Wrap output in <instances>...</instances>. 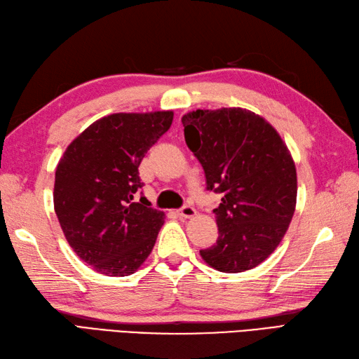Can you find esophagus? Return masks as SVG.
Segmentation results:
<instances>
[{"mask_svg": "<svg viewBox=\"0 0 359 359\" xmlns=\"http://www.w3.org/2000/svg\"><path fill=\"white\" fill-rule=\"evenodd\" d=\"M177 214L180 215V217H185V219H191V217H194V215L197 214V211L194 210L193 206H183V208H180V210L177 211Z\"/></svg>", "mask_w": 359, "mask_h": 359, "instance_id": "1", "label": "esophagus"}]
</instances>
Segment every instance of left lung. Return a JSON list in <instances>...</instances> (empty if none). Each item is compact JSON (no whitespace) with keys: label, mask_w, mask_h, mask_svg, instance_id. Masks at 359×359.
<instances>
[{"label":"left lung","mask_w":359,"mask_h":359,"mask_svg":"<svg viewBox=\"0 0 359 359\" xmlns=\"http://www.w3.org/2000/svg\"><path fill=\"white\" fill-rule=\"evenodd\" d=\"M187 145L202 163L215 208L219 238L200 251L226 273L257 268L285 237L297 205V168L272 125L240 107L183 114Z\"/></svg>","instance_id":"obj_1"}]
</instances>
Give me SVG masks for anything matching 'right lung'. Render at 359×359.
Wrapping results in <instances>:
<instances>
[{"instance_id":"add662e5","label":"right lung","mask_w":359,"mask_h":359,"mask_svg":"<svg viewBox=\"0 0 359 359\" xmlns=\"http://www.w3.org/2000/svg\"><path fill=\"white\" fill-rule=\"evenodd\" d=\"M174 113H114L67 147L56 166L53 205L69 245L93 271L135 273L151 254L165 214L140 196L139 165L170 130Z\"/></svg>"}]
</instances>
